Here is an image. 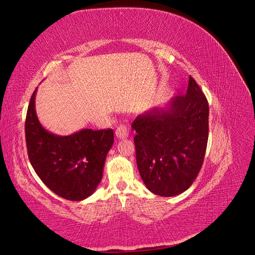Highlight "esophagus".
<instances>
[{
  "label": "esophagus",
  "mask_w": 255,
  "mask_h": 255,
  "mask_svg": "<svg viewBox=\"0 0 255 255\" xmlns=\"http://www.w3.org/2000/svg\"><path fill=\"white\" fill-rule=\"evenodd\" d=\"M116 136L120 139H123V138H127L128 136V128H127L126 125H120L116 128Z\"/></svg>",
  "instance_id": "1"
}]
</instances>
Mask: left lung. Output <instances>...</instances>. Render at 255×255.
Returning a JSON list of instances; mask_svg holds the SVG:
<instances>
[{
	"instance_id": "obj_1",
	"label": "left lung",
	"mask_w": 255,
	"mask_h": 255,
	"mask_svg": "<svg viewBox=\"0 0 255 255\" xmlns=\"http://www.w3.org/2000/svg\"><path fill=\"white\" fill-rule=\"evenodd\" d=\"M136 161L151 192L173 197L187 190L202 167L208 139V103L189 76L185 95L167 109H153L134 120Z\"/></svg>"
}]
</instances>
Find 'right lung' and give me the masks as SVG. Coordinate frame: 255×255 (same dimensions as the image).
Masks as SVG:
<instances>
[{"label":"right lung","instance_id":"obj_1","mask_svg":"<svg viewBox=\"0 0 255 255\" xmlns=\"http://www.w3.org/2000/svg\"><path fill=\"white\" fill-rule=\"evenodd\" d=\"M36 90L25 119L30 164L53 192L71 201H81L94 194L102 180L106 155L114 143L113 129L84 128L69 136L50 133L37 118Z\"/></svg>","mask_w":255,"mask_h":255}]
</instances>
